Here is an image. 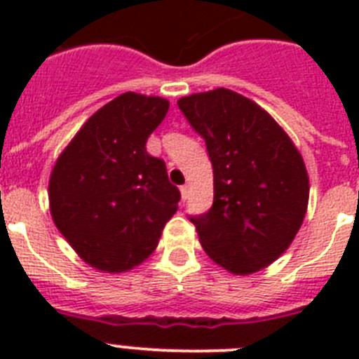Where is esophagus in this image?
<instances>
[{"instance_id":"esophagus-1","label":"esophagus","mask_w":359,"mask_h":359,"mask_svg":"<svg viewBox=\"0 0 359 359\" xmlns=\"http://www.w3.org/2000/svg\"><path fill=\"white\" fill-rule=\"evenodd\" d=\"M180 192H182V199L185 201V199L189 198V187H187V185L180 187Z\"/></svg>"}]
</instances>
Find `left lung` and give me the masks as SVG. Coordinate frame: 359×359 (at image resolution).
<instances>
[{
	"label": "left lung",
	"mask_w": 359,
	"mask_h": 359,
	"mask_svg": "<svg viewBox=\"0 0 359 359\" xmlns=\"http://www.w3.org/2000/svg\"><path fill=\"white\" fill-rule=\"evenodd\" d=\"M177 106L205 138L214 205L190 217L215 264L233 275L268 268L304 223L309 176L302 154L268 111L226 90L182 97Z\"/></svg>",
	"instance_id": "1"
}]
</instances>
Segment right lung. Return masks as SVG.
<instances>
[{
    "label": "right lung",
    "mask_w": 359,
    "mask_h": 359,
    "mask_svg": "<svg viewBox=\"0 0 359 359\" xmlns=\"http://www.w3.org/2000/svg\"><path fill=\"white\" fill-rule=\"evenodd\" d=\"M167 111V98L118 95L86 120L53 165V223L98 271L122 273L140 266L176 214L180 190L169 182L165 161L145 149Z\"/></svg>",
    "instance_id": "1"
}]
</instances>
